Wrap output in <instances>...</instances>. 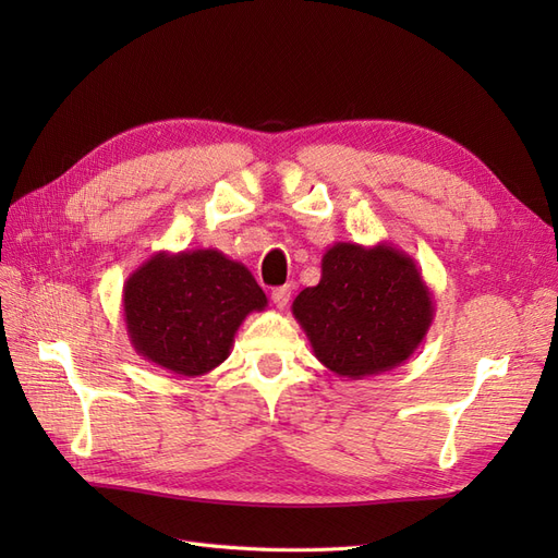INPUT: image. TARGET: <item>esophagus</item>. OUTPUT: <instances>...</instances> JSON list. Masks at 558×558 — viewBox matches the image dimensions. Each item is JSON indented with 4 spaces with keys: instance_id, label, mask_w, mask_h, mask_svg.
Instances as JSON below:
<instances>
[{
    "instance_id": "34e87169",
    "label": "esophagus",
    "mask_w": 558,
    "mask_h": 558,
    "mask_svg": "<svg viewBox=\"0 0 558 558\" xmlns=\"http://www.w3.org/2000/svg\"><path fill=\"white\" fill-rule=\"evenodd\" d=\"M289 300H291V286H279V289L272 291V302L279 310L289 305Z\"/></svg>"
}]
</instances>
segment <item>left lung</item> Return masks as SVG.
<instances>
[{"label":"left lung","instance_id":"8db88e82","mask_svg":"<svg viewBox=\"0 0 558 558\" xmlns=\"http://www.w3.org/2000/svg\"><path fill=\"white\" fill-rule=\"evenodd\" d=\"M291 310L330 373L363 379L412 356L433 324L435 302L402 248L335 242L320 260V281Z\"/></svg>","mask_w":558,"mask_h":558}]
</instances>
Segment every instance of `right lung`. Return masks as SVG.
<instances>
[{
    "label": "right lung",
    "instance_id": "add662e5",
    "mask_svg": "<svg viewBox=\"0 0 558 558\" xmlns=\"http://www.w3.org/2000/svg\"><path fill=\"white\" fill-rule=\"evenodd\" d=\"M267 295L246 265L218 248L160 251L123 286V320L130 344L148 363L181 377L221 365L251 312Z\"/></svg>",
    "mask_w": 558,
    "mask_h": 558
}]
</instances>
